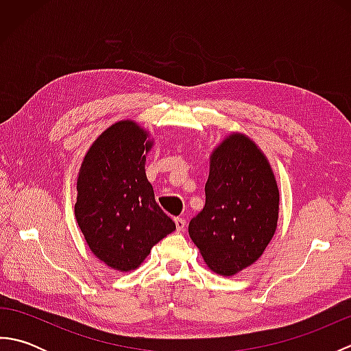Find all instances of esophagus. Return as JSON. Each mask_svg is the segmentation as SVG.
<instances>
[{"instance_id": "1", "label": "esophagus", "mask_w": 351, "mask_h": 351, "mask_svg": "<svg viewBox=\"0 0 351 351\" xmlns=\"http://www.w3.org/2000/svg\"><path fill=\"white\" fill-rule=\"evenodd\" d=\"M175 225H176V232H182L184 228H185V220L182 217H176Z\"/></svg>"}]
</instances>
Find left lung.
Wrapping results in <instances>:
<instances>
[{
    "instance_id": "left-lung-1",
    "label": "left lung",
    "mask_w": 351,
    "mask_h": 351,
    "mask_svg": "<svg viewBox=\"0 0 351 351\" xmlns=\"http://www.w3.org/2000/svg\"><path fill=\"white\" fill-rule=\"evenodd\" d=\"M205 196L189 225L190 238L211 271L234 276L263 255L279 219L271 166L245 134H229L214 147Z\"/></svg>"
}]
</instances>
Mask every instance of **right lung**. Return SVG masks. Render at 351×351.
I'll return each mask as SVG.
<instances>
[{
  "label": "right lung",
  "mask_w": 351,
  "mask_h": 351,
  "mask_svg": "<svg viewBox=\"0 0 351 351\" xmlns=\"http://www.w3.org/2000/svg\"><path fill=\"white\" fill-rule=\"evenodd\" d=\"M149 132L119 121L88 149L77 180L75 219L93 255L117 271H131L176 229L155 202L147 181Z\"/></svg>",
  "instance_id": "add662e5"
}]
</instances>
